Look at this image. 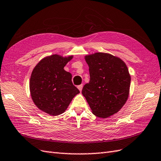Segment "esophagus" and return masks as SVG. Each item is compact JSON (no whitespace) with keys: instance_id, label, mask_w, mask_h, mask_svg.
Instances as JSON below:
<instances>
[{"instance_id":"34e87169","label":"esophagus","mask_w":161,"mask_h":161,"mask_svg":"<svg viewBox=\"0 0 161 161\" xmlns=\"http://www.w3.org/2000/svg\"><path fill=\"white\" fill-rule=\"evenodd\" d=\"M82 88H83V84H81V85H79L77 86V88L79 89V90L81 92V90H82Z\"/></svg>"}]
</instances>
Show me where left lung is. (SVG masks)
I'll list each match as a JSON object with an SVG mask.
<instances>
[{
	"label": "left lung",
	"mask_w": 161,
	"mask_h": 161,
	"mask_svg": "<svg viewBox=\"0 0 161 161\" xmlns=\"http://www.w3.org/2000/svg\"><path fill=\"white\" fill-rule=\"evenodd\" d=\"M90 81L81 93L95 116L106 118L117 113L129 97L130 76L125 63L109 53H95L85 57Z\"/></svg>",
	"instance_id": "obj_1"
}]
</instances>
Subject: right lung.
<instances>
[{
  "label": "right lung",
  "mask_w": 161,
  "mask_h": 161,
  "mask_svg": "<svg viewBox=\"0 0 161 161\" xmlns=\"http://www.w3.org/2000/svg\"><path fill=\"white\" fill-rule=\"evenodd\" d=\"M73 56L52 55L44 58L32 72L30 91L37 108L51 116L64 112L73 98L80 93L72 83L71 74L64 70Z\"/></svg>",
  "instance_id": "1"
}]
</instances>
